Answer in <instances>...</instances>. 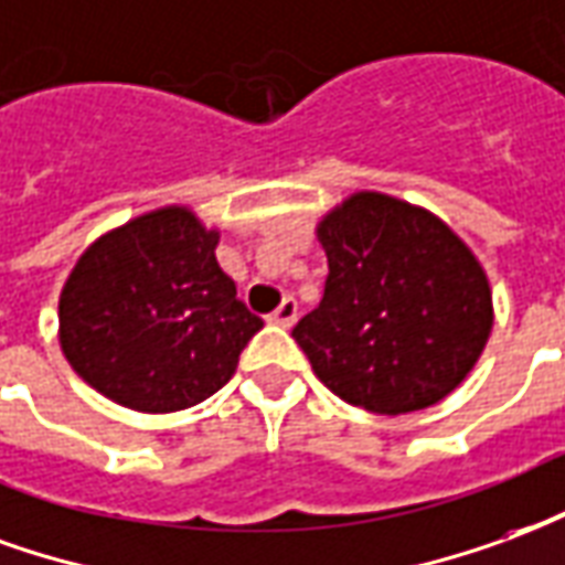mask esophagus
Here are the masks:
<instances>
[{
    "instance_id": "1",
    "label": "esophagus",
    "mask_w": 565,
    "mask_h": 565,
    "mask_svg": "<svg viewBox=\"0 0 565 565\" xmlns=\"http://www.w3.org/2000/svg\"><path fill=\"white\" fill-rule=\"evenodd\" d=\"M295 319H298V300L295 298H286L282 303H279L277 310L267 316V322L279 324V328H291Z\"/></svg>"
}]
</instances>
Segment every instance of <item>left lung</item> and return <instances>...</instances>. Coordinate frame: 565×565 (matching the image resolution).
I'll return each mask as SVG.
<instances>
[{
  "mask_svg": "<svg viewBox=\"0 0 565 565\" xmlns=\"http://www.w3.org/2000/svg\"><path fill=\"white\" fill-rule=\"evenodd\" d=\"M316 237L328 255L322 303L291 331L312 373L376 415L448 397L493 328L476 253L430 210L367 189L328 210Z\"/></svg>",
  "mask_w": 565,
  "mask_h": 565,
  "instance_id": "left-lung-1",
  "label": "left lung"
}]
</instances>
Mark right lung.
Segmentation results:
<instances>
[{
    "label": "right lung",
    "mask_w": 565,
    "mask_h": 565,
    "mask_svg": "<svg viewBox=\"0 0 565 565\" xmlns=\"http://www.w3.org/2000/svg\"><path fill=\"white\" fill-rule=\"evenodd\" d=\"M220 228L183 204L89 243L60 291V349L86 385L135 413L207 401L234 376L262 319L216 262Z\"/></svg>",
    "instance_id": "right-lung-1"
}]
</instances>
